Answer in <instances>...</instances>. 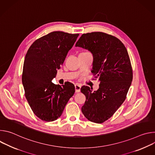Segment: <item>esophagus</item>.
<instances>
[{
	"label": "esophagus",
	"mask_w": 155,
	"mask_h": 155,
	"mask_svg": "<svg viewBox=\"0 0 155 155\" xmlns=\"http://www.w3.org/2000/svg\"><path fill=\"white\" fill-rule=\"evenodd\" d=\"M75 93H79L81 89V86L78 84H76L75 85Z\"/></svg>",
	"instance_id": "esophagus-1"
}]
</instances>
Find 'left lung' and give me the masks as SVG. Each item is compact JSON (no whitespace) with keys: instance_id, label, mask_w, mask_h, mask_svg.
<instances>
[{"instance_id":"8db88e82","label":"left lung","mask_w":155,"mask_h":155,"mask_svg":"<svg viewBox=\"0 0 155 155\" xmlns=\"http://www.w3.org/2000/svg\"><path fill=\"white\" fill-rule=\"evenodd\" d=\"M75 47L92 53L91 72L100 81L97 91L81 87V92L86 96L81 112L90 121L104 123L123 103L130 86L132 70L127 51L118 38L101 32L83 34Z\"/></svg>"}]
</instances>
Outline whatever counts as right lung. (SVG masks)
<instances>
[{
    "label": "right lung",
    "mask_w": 155,
    "mask_h": 155,
    "mask_svg": "<svg viewBox=\"0 0 155 155\" xmlns=\"http://www.w3.org/2000/svg\"><path fill=\"white\" fill-rule=\"evenodd\" d=\"M78 35L50 32L36 40L26 54L22 75L25 96L34 114L43 121H53L60 117L75 93L73 84L61 86L51 80Z\"/></svg>",
    "instance_id": "obj_1"
}]
</instances>
